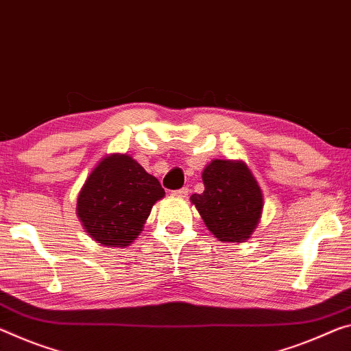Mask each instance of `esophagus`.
<instances>
[{
	"mask_svg": "<svg viewBox=\"0 0 351 351\" xmlns=\"http://www.w3.org/2000/svg\"><path fill=\"white\" fill-rule=\"evenodd\" d=\"M172 193H174V196L186 197V196H188V193H190V190H188L186 186H183V188H180V190H176V191H172Z\"/></svg>",
	"mask_w": 351,
	"mask_h": 351,
	"instance_id": "obj_1",
	"label": "esophagus"
}]
</instances>
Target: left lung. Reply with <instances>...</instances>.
<instances>
[{
	"label": "left lung",
	"instance_id": "8db88e82",
	"mask_svg": "<svg viewBox=\"0 0 351 351\" xmlns=\"http://www.w3.org/2000/svg\"><path fill=\"white\" fill-rule=\"evenodd\" d=\"M204 193L193 194L207 229L219 241L240 243L251 237L262 217L263 196L243 161L213 160L202 172Z\"/></svg>",
	"mask_w": 351,
	"mask_h": 351
}]
</instances>
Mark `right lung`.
Masks as SVG:
<instances>
[{
    "mask_svg": "<svg viewBox=\"0 0 351 351\" xmlns=\"http://www.w3.org/2000/svg\"><path fill=\"white\" fill-rule=\"evenodd\" d=\"M165 197L158 179L127 154L101 158L78 194L77 215L104 246H128L141 234L154 204Z\"/></svg>",
    "mask_w": 351,
    "mask_h": 351,
    "instance_id": "right-lung-1",
    "label": "right lung"
}]
</instances>
